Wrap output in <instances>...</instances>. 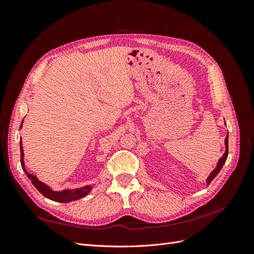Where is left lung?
Instances as JSON below:
<instances>
[{
  "instance_id": "left-lung-1",
  "label": "left lung",
  "mask_w": 254,
  "mask_h": 254,
  "mask_svg": "<svg viewBox=\"0 0 254 254\" xmlns=\"http://www.w3.org/2000/svg\"><path fill=\"white\" fill-rule=\"evenodd\" d=\"M225 124H226V122H225ZM225 146H226V151H225V153H224V155H222V157L218 160L216 167L214 168V170L212 171V173H211V174L209 175V177H207V178H206V184H207V186H209V184L212 182V180L215 178V177H216V176L218 175V173L220 172L222 166H224V164L226 163V160H227V158H228V151H229V150H228V134H227L226 139H225Z\"/></svg>"
}]
</instances>
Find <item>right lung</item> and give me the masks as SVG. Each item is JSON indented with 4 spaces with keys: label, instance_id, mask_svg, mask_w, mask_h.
<instances>
[{
    "label": "right lung",
    "instance_id": "add662e5",
    "mask_svg": "<svg viewBox=\"0 0 254 254\" xmlns=\"http://www.w3.org/2000/svg\"><path fill=\"white\" fill-rule=\"evenodd\" d=\"M23 124V121H22ZM22 124L20 126V128H22ZM20 150H21V165L23 171L26 174V176L29 178V180H32V183L35 186V188L40 191V193L51 200L57 201V202H71V201H75L78 200V199L87 196L91 190H92V186H86L83 188H79V189H75V190H52L48 184L43 183L42 181H40L38 179V177L29 174L26 168H25V163H24V151H23V146H22V140L20 141Z\"/></svg>",
    "mask_w": 254,
    "mask_h": 254
}]
</instances>
